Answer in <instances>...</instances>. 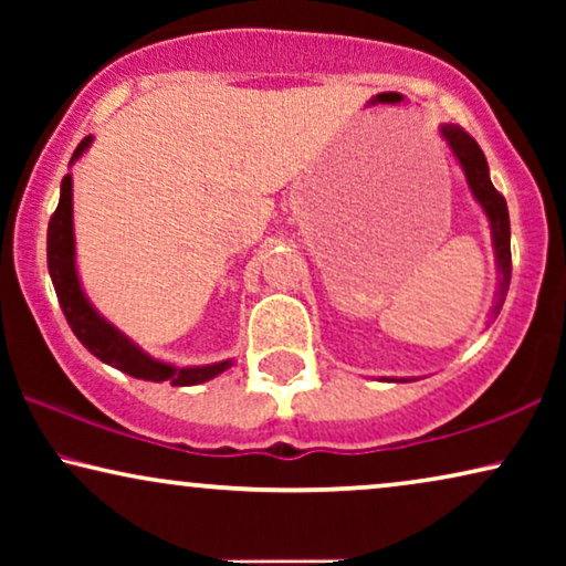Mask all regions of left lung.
<instances>
[{
  "instance_id": "8db88e82",
  "label": "left lung",
  "mask_w": 566,
  "mask_h": 566,
  "mask_svg": "<svg viewBox=\"0 0 566 566\" xmlns=\"http://www.w3.org/2000/svg\"><path fill=\"white\" fill-rule=\"evenodd\" d=\"M440 138H443L448 149H451L453 159L459 161L463 177L471 190V198L482 208L486 221H490L492 234V250H494V268H497V291H494V301L490 308V322L497 319L502 304H505L507 289H510V273H513V262H510V216L505 198L494 190L490 180V165H486L484 151L471 138L467 130L453 126V123H443L438 128ZM486 322V324H490ZM386 381V378H384ZM389 381H409V378H389Z\"/></svg>"
}]
</instances>
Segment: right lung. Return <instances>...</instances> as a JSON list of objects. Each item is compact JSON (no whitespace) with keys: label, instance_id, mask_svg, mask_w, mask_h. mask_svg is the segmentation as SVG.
<instances>
[{"label":"right lung","instance_id":"right-lung-1","mask_svg":"<svg viewBox=\"0 0 566 566\" xmlns=\"http://www.w3.org/2000/svg\"><path fill=\"white\" fill-rule=\"evenodd\" d=\"M95 138L87 136L76 146L72 161H80ZM74 180L72 175H64L61 180L59 208L51 216L49 223V242H45V254H49V275L56 289L61 312H64L69 327L76 339L87 347V350L107 366L123 370V374L142 378V381H169L172 386H198L221 376L223 370L234 366V360L206 363V366H175V363L154 358L138 347L126 332H120L113 322H107L97 312L87 293L82 289L80 270H76V239H74Z\"/></svg>","mask_w":566,"mask_h":566}]
</instances>
